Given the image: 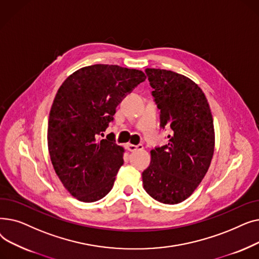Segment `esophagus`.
Masks as SVG:
<instances>
[{
	"mask_svg": "<svg viewBox=\"0 0 259 259\" xmlns=\"http://www.w3.org/2000/svg\"><path fill=\"white\" fill-rule=\"evenodd\" d=\"M144 148V146L142 144L140 145H132V144H128L127 145V149L129 151L133 152V151H137V150H142V149Z\"/></svg>",
	"mask_w": 259,
	"mask_h": 259,
	"instance_id": "1",
	"label": "esophagus"
}]
</instances>
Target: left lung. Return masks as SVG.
<instances>
[{
  "mask_svg": "<svg viewBox=\"0 0 259 259\" xmlns=\"http://www.w3.org/2000/svg\"><path fill=\"white\" fill-rule=\"evenodd\" d=\"M152 95L160 110V127L171 128L169 143L151 150L143 172L146 192L175 205L187 199L205 178L214 153L213 117L205 93L189 77L147 68Z\"/></svg>",
  "mask_w": 259,
  "mask_h": 259,
  "instance_id": "left-lung-1",
  "label": "left lung"
}]
</instances>
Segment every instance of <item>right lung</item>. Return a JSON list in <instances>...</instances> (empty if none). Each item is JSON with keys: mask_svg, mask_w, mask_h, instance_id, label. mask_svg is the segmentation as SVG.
Listing matches in <instances>:
<instances>
[{"mask_svg": "<svg viewBox=\"0 0 259 259\" xmlns=\"http://www.w3.org/2000/svg\"><path fill=\"white\" fill-rule=\"evenodd\" d=\"M146 79L143 71L97 64L73 72L59 88L49 113L47 142L52 166L73 197L97 201L113 187L124 148L112 133L100 135L125 95Z\"/></svg>", "mask_w": 259, "mask_h": 259, "instance_id": "1", "label": "right lung"}]
</instances>
